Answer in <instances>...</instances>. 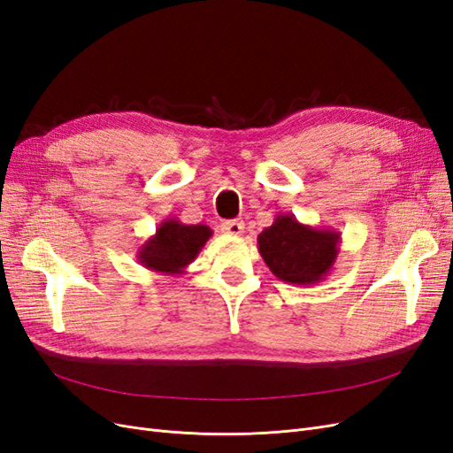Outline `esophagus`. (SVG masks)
Wrapping results in <instances>:
<instances>
[{
    "label": "esophagus",
    "mask_w": 453,
    "mask_h": 453,
    "mask_svg": "<svg viewBox=\"0 0 453 453\" xmlns=\"http://www.w3.org/2000/svg\"><path fill=\"white\" fill-rule=\"evenodd\" d=\"M221 230L230 236H242L243 234V223L242 221H225L221 225Z\"/></svg>",
    "instance_id": "obj_1"
}]
</instances>
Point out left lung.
<instances>
[{"mask_svg": "<svg viewBox=\"0 0 453 453\" xmlns=\"http://www.w3.org/2000/svg\"><path fill=\"white\" fill-rule=\"evenodd\" d=\"M340 232L310 226L293 213L273 219L257 238L258 253L278 280L293 285H315L333 270L340 253Z\"/></svg>", "mask_w": 453, "mask_h": 453, "instance_id": "left-lung-1", "label": "left lung"}]
</instances>
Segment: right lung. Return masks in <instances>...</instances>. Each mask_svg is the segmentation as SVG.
<instances>
[{"label":"right lung","instance_id":"add662e5","mask_svg":"<svg viewBox=\"0 0 453 453\" xmlns=\"http://www.w3.org/2000/svg\"><path fill=\"white\" fill-rule=\"evenodd\" d=\"M213 234L208 225H185L180 219H166L138 250L140 265L164 276H183Z\"/></svg>","mask_w":453,"mask_h":453}]
</instances>
